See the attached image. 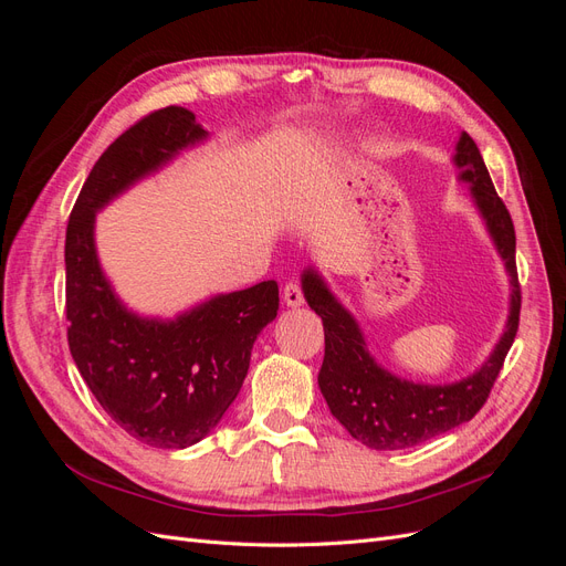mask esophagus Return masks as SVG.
Instances as JSON below:
<instances>
[{
  "label": "esophagus",
  "mask_w": 566,
  "mask_h": 566,
  "mask_svg": "<svg viewBox=\"0 0 566 566\" xmlns=\"http://www.w3.org/2000/svg\"><path fill=\"white\" fill-rule=\"evenodd\" d=\"M283 300L287 306H300L304 302V293H302V285L297 281H287L283 285Z\"/></svg>",
  "instance_id": "1"
}]
</instances>
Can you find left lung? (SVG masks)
<instances>
[{
  "label": "left lung",
  "instance_id": "left-lung-1",
  "mask_svg": "<svg viewBox=\"0 0 566 566\" xmlns=\"http://www.w3.org/2000/svg\"><path fill=\"white\" fill-rule=\"evenodd\" d=\"M455 165L462 179L472 184V196L484 214L499 252L512 276V304L507 328L489 361L472 378L455 385L430 387L394 378L373 361L354 318L328 293L314 271L304 273V297L323 321L325 356L318 373V387L331 413L347 432L375 451H399L453 430L472 420L486 403L495 378L520 328L522 287L515 262V224L501 196L495 193L489 169L468 132L460 134Z\"/></svg>",
  "mask_w": 566,
  "mask_h": 566
}]
</instances>
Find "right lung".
Masks as SVG:
<instances>
[{"label": "right lung", "instance_id": "right-lung-1", "mask_svg": "<svg viewBox=\"0 0 566 566\" xmlns=\"http://www.w3.org/2000/svg\"><path fill=\"white\" fill-rule=\"evenodd\" d=\"M202 136L196 115L181 106L144 115L96 160L65 229V321L75 366L101 408L156 449H186L212 430L243 387L256 335L279 314V283L264 281L177 321H144L123 310L98 269L94 212Z\"/></svg>", "mask_w": 566, "mask_h": 566}]
</instances>
